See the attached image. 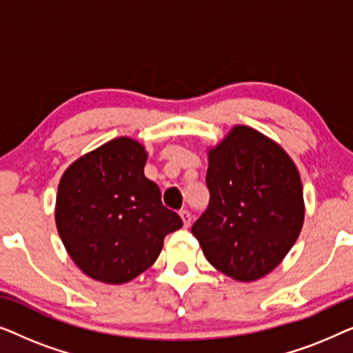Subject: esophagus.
Masks as SVG:
<instances>
[{
	"label": "esophagus",
	"mask_w": 353,
	"mask_h": 353,
	"mask_svg": "<svg viewBox=\"0 0 353 353\" xmlns=\"http://www.w3.org/2000/svg\"><path fill=\"white\" fill-rule=\"evenodd\" d=\"M180 216L183 220V225H185V228H188V226L191 225V214L188 210H181L180 212Z\"/></svg>",
	"instance_id": "1"
}]
</instances>
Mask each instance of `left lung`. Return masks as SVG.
Segmentation results:
<instances>
[{
  "label": "left lung",
  "instance_id": "8db88e82",
  "mask_svg": "<svg viewBox=\"0 0 353 353\" xmlns=\"http://www.w3.org/2000/svg\"><path fill=\"white\" fill-rule=\"evenodd\" d=\"M209 205L191 233L226 276L254 281L276 268L299 238L303 192L291 157L249 127L209 152Z\"/></svg>",
  "mask_w": 353,
  "mask_h": 353
}]
</instances>
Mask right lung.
<instances>
[{
	"instance_id": "add662e5",
	"label": "right lung",
	"mask_w": 353,
	"mask_h": 353,
	"mask_svg": "<svg viewBox=\"0 0 353 353\" xmlns=\"http://www.w3.org/2000/svg\"><path fill=\"white\" fill-rule=\"evenodd\" d=\"M146 157L139 143L115 138L61 178L57 231L77 267L98 281L122 284L141 274L157 260L163 238L183 226L144 176Z\"/></svg>"
}]
</instances>
